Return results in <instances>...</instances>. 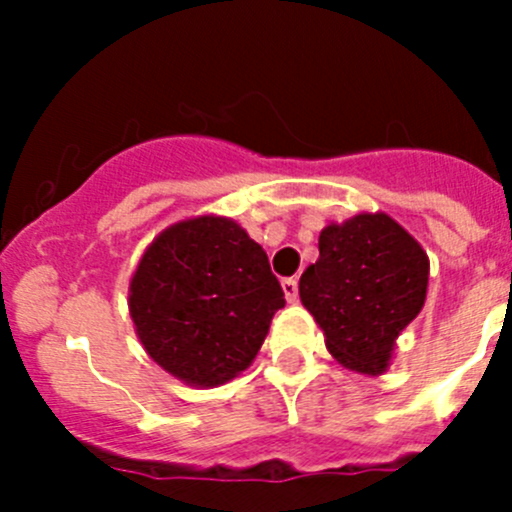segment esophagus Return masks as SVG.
<instances>
[{"instance_id": "obj_1", "label": "esophagus", "mask_w": 512, "mask_h": 512, "mask_svg": "<svg viewBox=\"0 0 512 512\" xmlns=\"http://www.w3.org/2000/svg\"><path fill=\"white\" fill-rule=\"evenodd\" d=\"M282 292H285L287 302H297V294H299L297 280H294V277H285V280H282Z\"/></svg>"}]
</instances>
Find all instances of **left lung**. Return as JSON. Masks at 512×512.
<instances>
[{
  "label": "left lung",
  "instance_id": "8db88e82",
  "mask_svg": "<svg viewBox=\"0 0 512 512\" xmlns=\"http://www.w3.org/2000/svg\"><path fill=\"white\" fill-rule=\"evenodd\" d=\"M428 257L396 220L361 213L319 235V260L299 277V297L339 364L379 376L394 342L426 302Z\"/></svg>",
  "mask_w": 512,
  "mask_h": 512
}]
</instances>
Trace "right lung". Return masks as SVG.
<instances>
[{"label":"right lung","mask_w":512,"mask_h":512,"mask_svg":"<svg viewBox=\"0 0 512 512\" xmlns=\"http://www.w3.org/2000/svg\"><path fill=\"white\" fill-rule=\"evenodd\" d=\"M128 307L153 361L185 384L218 386L252 364L285 292L240 225L203 215L153 240Z\"/></svg>","instance_id":"1"}]
</instances>
